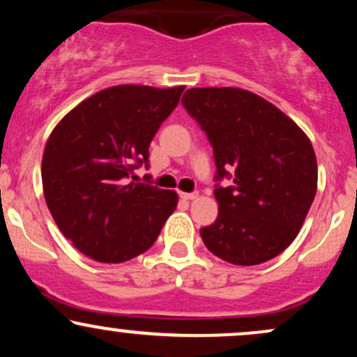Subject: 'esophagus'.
I'll list each match as a JSON object with an SVG mask.
<instances>
[{"mask_svg": "<svg viewBox=\"0 0 357 357\" xmlns=\"http://www.w3.org/2000/svg\"><path fill=\"white\" fill-rule=\"evenodd\" d=\"M179 196L183 199H186V202H191V199H195L198 196V192H179Z\"/></svg>", "mask_w": 357, "mask_h": 357, "instance_id": "esophagus-1", "label": "esophagus"}]
</instances>
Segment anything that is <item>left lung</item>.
<instances>
[{
	"label": "left lung",
	"instance_id": "left-lung-1",
	"mask_svg": "<svg viewBox=\"0 0 357 357\" xmlns=\"http://www.w3.org/2000/svg\"><path fill=\"white\" fill-rule=\"evenodd\" d=\"M213 147L218 218L199 235L233 265L272 260L296 240L317 191L309 137L255 93L235 87L190 89L181 99ZM227 177L234 184L219 183Z\"/></svg>",
	"mask_w": 357,
	"mask_h": 357
}]
</instances>
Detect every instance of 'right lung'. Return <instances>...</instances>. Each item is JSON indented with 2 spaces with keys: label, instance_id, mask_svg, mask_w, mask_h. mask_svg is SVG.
Returning a JSON list of instances; mask_svg holds the SVG:
<instances>
[{
  "label": "right lung",
  "instance_id": "add662e5",
  "mask_svg": "<svg viewBox=\"0 0 357 357\" xmlns=\"http://www.w3.org/2000/svg\"><path fill=\"white\" fill-rule=\"evenodd\" d=\"M184 87L117 85L70 110L42 159L45 202L65 238L104 264H121L154 245L178 204L174 191L132 183L149 166V144Z\"/></svg>",
  "mask_w": 357,
  "mask_h": 357
}]
</instances>
